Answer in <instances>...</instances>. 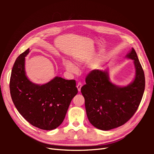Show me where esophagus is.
<instances>
[{
	"label": "esophagus",
	"mask_w": 154,
	"mask_h": 154,
	"mask_svg": "<svg viewBox=\"0 0 154 154\" xmlns=\"http://www.w3.org/2000/svg\"><path fill=\"white\" fill-rule=\"evenodd\" d=\"M82 87V83L81 82H79L77 84V88H78V90L79 92H80Z\"/></svg>",
	"instance_id": "1"
}]
</instances>
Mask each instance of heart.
Instances as JSON below:
<instances>
[{
	"mask_svg": "<svg viewBox=\"0 0 154 154\" xmlns=\"http://www.w3.org/2000/svg\"><path fill=\"white\" fill-rule=\"evenodd\" d=\"M63 64L65 68H66V70H67L69 72L72 73H76L77 72V69L76 66H74L73 63L70 62L69 60H63Z\"/></svg>",
	"mask_w": 154,
	"mask_h": 154,
	"instance_id": "obj_1",
	"label": "heart"
}]
</instances>
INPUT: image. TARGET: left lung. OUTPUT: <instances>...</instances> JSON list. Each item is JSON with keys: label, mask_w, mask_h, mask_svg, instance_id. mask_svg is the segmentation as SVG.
Returning <instances> with one entry per match:
<instances>
[{"label": "left lung", "mask_w": 154, "mask_h": 154, "mask_svg": "<svg viewBox=\"0 0 154 154\" xmlns=\"http://www.w3.org/2000/svg\"><path fill=\"white\" fill-rule=\"evenodd\" d=\"M127 57L134 60L136 67V77L130 85L116 86L110 82L107 71L92 70L81 88L87 118L97 128L109 130L124 125L141 103L145 87L143 69L134 48Z\"/></svg>", "instance_id": "obj_1"}]
</instances>
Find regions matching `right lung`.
Instances as JSON below:
<instances>
[{
    "instance_id": "add662e5",
    "label": "right lung",
    "mask_w": 154,
    "mask_h": 154,
    "mask_svg": "<svg viewBox=\"0 0 154 154\" xmlns=\"http://www.w3.org/2000/svg\"><path fill=\"white\" fill-rule=\"evenodd\" d=\"M29 49L18 56L10 82L11 99L19 113L31 125L53 130L62 124L71 101L78 93L76 81L55 77L46 84L30 82L25 73V57Z\"/></svg>"
}]
</instances>
